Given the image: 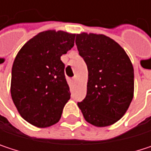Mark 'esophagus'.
Masks as SVG:
<instances>
[{
	"label": "esophagus",
	"mask_w": 151,
	"mask_h": 151,
	"mask_svg": "<svg viewBox=\"0 0 151 151\" xmlns=\"http://www.w3.org/2000/svg\"><path fill=\"white\" fill-rule=\"evenodd\" d=\"M72 81H73V82H75V81H76V77H73V78H72Z\"/></svg>",
	"instance_id": "obj_1"
}]
</instances>
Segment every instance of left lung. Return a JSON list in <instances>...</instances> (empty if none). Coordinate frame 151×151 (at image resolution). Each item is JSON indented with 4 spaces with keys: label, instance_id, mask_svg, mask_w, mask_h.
<instances>
[{
    "label": "left lung",
    "instance_id": "8db88e82",
    "mask_svg": "<svg viewBox=\"0 0 151 151\" xmlns=\"http://www.w3.org/2000/svg\"><path fill=\"white\" fill-rule=\"evenodd\" d=\"M75 42L88 70L86 96L78 106L87 122L110 126L125 114L132 101V63L122 46L104 35L77 34Z\"/></svg>",
    "mask_w": 151,
    "mask_h": 151
}]
</instances>
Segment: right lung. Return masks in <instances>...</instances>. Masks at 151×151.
Wrapping results in <instances>:
<instances>
[{"label":"right lung","mask_w":151,"mask_h":151,"mask_svg":"<svg viewBox=\"0 0 151 151\" xmlns=\"http://www.w3.org/2000/svg\"><path fill=\"white\" fill-rule=\"evenodd\" d=\"M75 34L43 31L17 53L12 66L10 93L21 116L47 128L57 123L71 98L60 57L74 45Z\"/></svg>","instance_id":"1"}]
</instances>
